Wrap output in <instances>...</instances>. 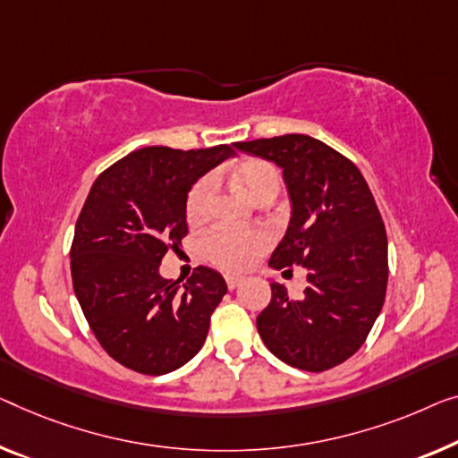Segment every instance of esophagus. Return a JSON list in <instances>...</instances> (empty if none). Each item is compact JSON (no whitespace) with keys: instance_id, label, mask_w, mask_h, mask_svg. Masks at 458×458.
<instances>
[{"instance_id":"obj_1","label":"esophagus","mask_w":458,"mask_h":458,"mask_svg":"<svg viewBox=\"0 0 458 458\" xmlns=\"http://www.w3.org/2000/svg\"><path fill=\"white\" fill-rule=\"evenodd\" d=\"M242 282H244L242 276H234V273H228V276H226V284H228L230 290H236Z\"/></svg>"}]
</instances>
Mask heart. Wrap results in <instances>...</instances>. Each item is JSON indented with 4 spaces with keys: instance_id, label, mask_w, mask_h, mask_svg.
<instances>
[{
    "instance_id": "b5f03b06",
    "label": "heart",
    "mask_w": 458,
    "mask_h": 458,
    "mask_svg": "<svg viewBox=\"0 0 458 458\" xmlns=\"http://www.w3.org/2000/svg\"><path fill=\"white\" fill-rule=\"evenodd\" d=\"M232 179L242 193L252 201H261L267 195H277L282 187V179L276 166L263 160H247L232 168ZM211 195V179H199L189 191L187 197V217L199 220L208 211V201ZM269 236L261 230H214L203 241V252L209 261L220 265L224 269L241 271L247 269L261 252L267 249Z\"/></svg>"
}]
</instances>
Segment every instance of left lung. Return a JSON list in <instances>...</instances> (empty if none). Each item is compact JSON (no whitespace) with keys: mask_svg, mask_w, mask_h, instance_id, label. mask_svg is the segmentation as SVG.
Segmentation results:
<instances>
[{"mask_svg":"<svg viewBox=\"0 0 458 458\" xmlns=\"http://www.w3.org/2000/svg\"><path fill=\"white\" fill-rule=\"evenodd\" d=\"M236 148L277 164L292 217L273 250V269H306L304 296L292 300L271 282V302L257 329L273 356L323 372L356 353L386 294V232L356 164L310 135L238 141Z\"/></svg>","mask_w":458,"mask_h":458,"instance_id":"left-lung-1","label":"left lung"}]
</instances>
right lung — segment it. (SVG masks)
<instances>
[{"label": "right lung", "instance_id": "add662e5", "mask_svg": "<svg viewBox=\"0 0 458 458\" xmlns=\"http://www.w3.org/2000/svg\"><path fill=\"white\" fill-rule=\"evenodd\" d=\"M232 154L226 143L187 152L141 148L106 168L88 193L72 242L73 292L98 344L125 368L160 377L206 344L226 282L197 267L179 285L160 276V263L187 236L191 187Z\"/></svg>", "mask_w": 458, "mask_h": 458}]
</instances>
